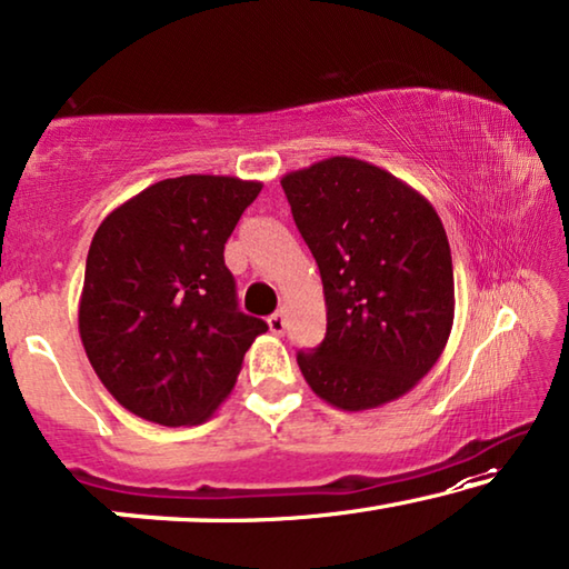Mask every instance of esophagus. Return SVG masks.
<instances>
[{"label": "esophagus", "instance_id": "1", "mask_svg": "<svg viewBox=\"0 0 569 569\" xmlns=\"http://www.w3.org/2000/svg\"><path fill=\"white\" fill-rule=\"evenodd\" d=\"M269 331L274 333V337H282V333L287 331V318H284V313H274V316H269Z\"/></svg>", "mask_w": 569, "mask_h": 569}]
</instances>
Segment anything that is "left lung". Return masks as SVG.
<instances>
[{"label":"left lung","mask_w":569,"mask_h":569,"mask_svg":"<svg viewBox=\"0 0 569 569\" xmlns=\"http://www.w3.org/2000/svg\"><path fill=\"white\" fill-rule=\"evenodd\" d=\"M282 189L326 298V339L298 352L302 378L341 411L399 399L453 329V259L438 212L401 178L341 154L282 176Z\"/></svg>","instance_id":"1"}]
</instances>
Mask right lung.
Returning <instances> with one entry per match:
<instances>
[{
    "mask_svg": "<svg viewBox=\"0 0 569 569\" xmlns=\"http://www.w3.org/2000/svg\"><path fill=\"white\" fill-rule=\"evenodd\" d=\"M261 181L181 176L100 222L80 295V339L108 393L147 422L201 425L269 329L238 310L224 243Z\"/></svg>",
    "mask_w": 569,
    "mask_h": 569,
    "instance_id": "add662e5",
    "label": "right lung"
}]
</instances>
